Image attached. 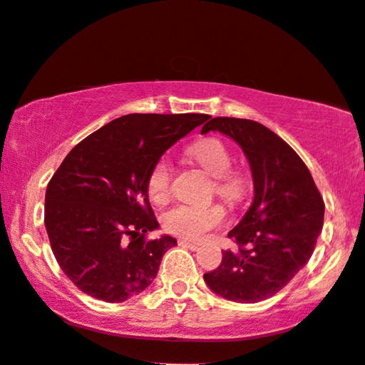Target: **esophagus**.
Instances as JSON below:
<instances>
[{"mask_svg":"<svg viewBox=\"0 0 365 365\" xmlns=\"http://www.w3.org/2000/svg\"><path fill=\"white\" fill-rule=\"evenodd\" d=\"M178 245H182V247H187V249H190V250H197L198 249V244H195V242H188V240H178Z\"/></svg>","mask_w":365,"mask_h":365,"instance_id":"34e87169","label":"esophagus"}]
</instances>
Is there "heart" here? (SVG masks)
<instances>
[{"instance_id": "obj_1", "label": "heart", "mask_w": 365, "mask_h": 365, "mask_svg": "<svg viewBox=\"0 0 365 365\" xmlns=\"http://www.w3.org/2000/svg\"><path fill=\"white\" fill-rule=\"evenodd\" d=\"M188 155L213 177V188L218 197L228 203H237L244 197V175L232 168V155L217 138H202L188 147ZM172 188V167L168 160L162 158L153 165L147 178V192L150 200L165 203ZM227 213L222 205L212 203L207 207L175 205L162 215L163 230L182 239H202L205 233L222 227Z\"/></svg>"}]
</instances>
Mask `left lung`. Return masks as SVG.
<instances>
[{
  "label": "left lung",
  "instance_id": "8db88e82",
  "mask_svg": "<svg viewBox=\"0 0 365 365\" xmlns=\"http://www.w3.org/2000/svg\"><path fill=\"white\" fill-rule=\"evenodd\" d=\"M218 130L235 140L249 158L254 203L228 232L235 249L203 274L223 299L255 304L280 292L307 264L324 225V198L302 158L259 121L217 116L202 133Z\"/></svg>",
  "mask_w": 365,
  "mask_h": 365
}]
</instances>
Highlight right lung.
Segmentation results:
<instances>
[{
  "mask_svg": "<svg viewBox=\"0 0 365 365\" xmlns=\"http://www.w3.org/2000/svg\"><path fill=\"white\" fill-rule=\"evenodd\" d=\"M210 116L132 113L81 140L46 187L45 227L53 255L81 292L123 302L152 284L173 237L158 227L147 192L160 157Z\"/></svg>",
  "mask_w": 365,
  "mask_h": 365,
  "instance_id": "right-lung-1",
  "label": "right lung"
}]
</instances>
